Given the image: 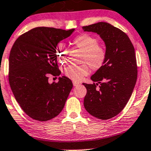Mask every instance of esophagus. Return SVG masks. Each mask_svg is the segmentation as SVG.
Segmentation results:
<instances>
[{
    "mask_svg": "<svg viewBox=\"0 0 151 151\" xmlns=\"http://www.w3.org/2000/svg\"><path fill=\"white\" fill-rule=\"evenodd\" d=\"M73 85L74 86H77L78 85H79V83L76 82V81H73Z\"/></svg>",
    "mask_w": 151,
    "mask_h": 151,
    "instance_id": "1",
    "label": "esophagus"
}]
</instances>
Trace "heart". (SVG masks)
I'll return each instance as SVG.
<instances>
[{"mask_svg": "<svg viewBox=\"0 0 151 151\" xmlns=\"http://www.w3.org/2000/svg\"><path fill=\"white\" fill-rule=\"evenodd\" d=\"M72 44L82 51L81 65H70L64 71L65 75L74 81H79L83 77L89 74V65L93 71L99 70L104 67L106 61V51L104 47L99 45V40L94 36L84 33L73 39ZM56 55L60 63L67 61V50L63 45H58L56 48ZM87 63L88 65L85 64Z\"/></svg>", "mask_w": 151, "mask_h": 151, "instance_id": "b5f03b06", "label": "heart"}]
</instances>
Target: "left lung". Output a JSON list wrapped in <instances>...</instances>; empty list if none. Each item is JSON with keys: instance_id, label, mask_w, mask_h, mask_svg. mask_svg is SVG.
Here are the masks:
<instances>
[{"instance_id": "1", "label": "left lung", "mask_w": 151, "mask_h": 151, "mask_svg": "<svg viewBox=\"0 0 151 151\" xmlns=\"http://www.w3.org/2000/svg\"><path fill=\"white\" fill-rule=\"evenodd\" d=\"M82 29L98 34L106 51L105 65L91 77L96 83L83 84L87 90L84 108L93 116L107 120L120 113L132 94L138 75L135 50L127 35L108 22Z\"/></svg>"}]
</instances>
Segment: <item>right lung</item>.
Returning a JSON list of instances; mask_svg holds the SVG:
<instances>
[{"label": "right lung", "instance_id": "right-lung-1", "mask_svg": "<svg viewBox=\"0 0 151 151\" xmlns=\"http://www.w3.org/2000/svg\"><path fill=\"white\" fill-rule=\"evenodd\" d=\"M69 30L38 27L20 35L12 47L9 56V84L24 112L35 120L46 121L59 115L65 106L72 81L59 77L58 82L48 81V75L59 76L56 48L70 37Z\"/></svg>", "mask_w": 151, "mask_h": 151}]
</instances>
